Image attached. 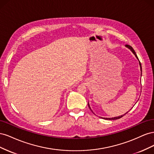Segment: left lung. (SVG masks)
Here are the masks:
<instances>
[{"label": "left lung", "instance_id": "left-lung-1", "mask_svg": "<svg viewBox=\"0 0 154 154\" xmlns=\"http://www.w3.org/2000/svg\"><path fill=\"white\" fill-rule=\"evenodd\" d=\"M126 46H127V47L128 48H129L130 50H131L132 51V53L135 54V56H136V57H137V58L138 59V57H137V54H136V52H135V51L134 50V49L131 47V46L130 45H126ZM139 65H140V67H141V72H142V68H141V62H139ZM88 107H89L90 108V109H91V107H90V106H89V105H88ZM91 111H92V110H91ZM124 116V115H123ZM123 116H119V117H115V118H103V119H107V120H114V119H120L121 118H122Z\"/></svg>", "mask_w": 154, "mask_h": 154}]
</instances>
